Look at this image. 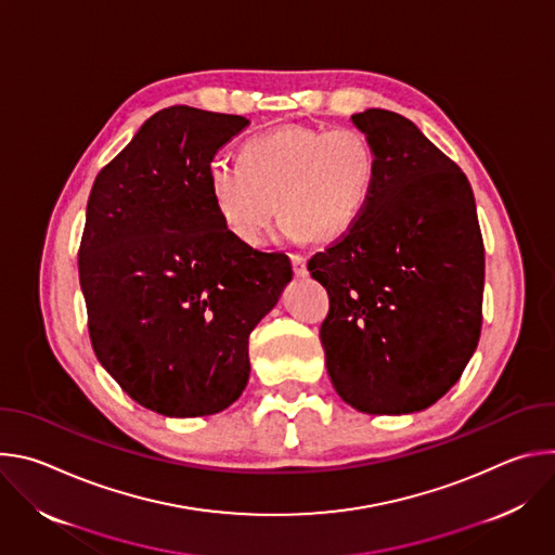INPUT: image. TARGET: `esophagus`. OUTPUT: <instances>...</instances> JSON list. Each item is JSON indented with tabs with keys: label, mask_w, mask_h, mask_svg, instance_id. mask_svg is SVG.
I'll use <instances>...</instances> for the list:
<instances>
[{
	"label": "esophagus",
	"mask_w": 555,
	"mask_h": 555,
	"mask_svg": "<svg viewBox=\"0 0 555 555\" xmlns=\"http://www.w3.org/2000/svg\"><path fill=\"white\" fill-rule=\"evenodd\" d=\"M292 257V268L296 276H305L307 274V261L302 255H289Z\"/></svg>",
	"instance_id": "1"
}]
</instances>
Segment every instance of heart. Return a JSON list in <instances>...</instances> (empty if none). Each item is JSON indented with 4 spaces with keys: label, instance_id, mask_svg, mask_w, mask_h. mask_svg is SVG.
Here are the masks:
<instances>
[{
    "label": "heart",
    "instance_id": "heart-1",
    "mask_svg": "<svg viewBox=\"0 0 555 555\" xmlns=\"http://www.w3.org/2000/svg\"><path fill=\"white\" fill-rule=\"evenodd\" d=\"M208 191L223 228L259 246L281 210L292 242H334L366 212L377 182V153L356 127L283 125L242 146L240 163L215 157Z\"/></svg>",
    "mask_w": 555,
    "mask_h": 555
}]
</instances>
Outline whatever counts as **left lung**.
<instances>
[{
    "label": "left lung",
    "instance_id": "1",
    "mask_svg": "<svg viewBox=\"0 0 555 555\" xmlns=\"http://www.w3.org/2000/svg\"><path fill=\"white\" fill-rule=\"evenodd\" d=\"M377 153L362 219L307 270L330 294L321 325L340 398L369 415L433 406L481 338L486 248L465 173L409 118L351 116Z\"/></svg>",
    "mask_w": 555,
    "mask_h": 555
}]
</instances>
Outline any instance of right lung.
Masks as SVG:
<instances>
[{"instance_id": "obj_1", "label": "right lung", "mask_w": 555, "mask_h": 555, "mask_svg": "<svg viewBox=\"0 0 555 555\" xmlns=\"http://www.w3.org/2000/svg\"><path fill=\"white\" fill-rule=\"evenodd\" d=\"M248 125L160 109L88 199L78 279L94 353L133 402L167 417L215 415L240 398L248 338L292 279L285 253L234 240L208 191L215 153Z\"/></svg>"}]
</instances>
